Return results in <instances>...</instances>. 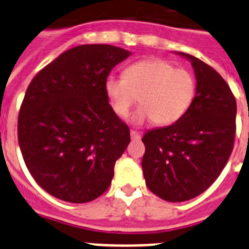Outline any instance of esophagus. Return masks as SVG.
Wrapping results in <instances>:
<instances>
[{
	"instance_id": "esophagus-1",
	"label": "esophagus",
	"mask_w": 249,
	"mask_h": 249,
	"mask_svg": "<svg viewBox=\"0 0 249 249\" xmlns=\"http://www.w3.org/2000/svg\"><path fill=\"white\" fill-rule=\"evenodd\" d=\"M131 138L132 140H141V133L138 131H136V129H131Z\"/></svg>"
}]
</instances>
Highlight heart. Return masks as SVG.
Returning <instances> with one entry per match:
<instances>
[{
  "instance_id": "1",
  "label": "heart",
  "mask_w": 249,
  "mask_h": 249,
  "mask_svg": "<svg viewBox=\"0 0 249 249\" xmlns=\"http://www.w3.org/2000/svg\"><path fill=\"white\" fill-rule=\"evenodd\" d=\"M195 92V77L190 71L175 68L160 58L136 62L124 71V77L109 76L106 80V93L120 117H126L140 97L142 107L133 121L152 120L158 126L181 120L190 108Z\"/></svg>"
}]
</instances>
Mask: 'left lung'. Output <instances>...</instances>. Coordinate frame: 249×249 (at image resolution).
Returning a JSON list of instances; mask_svg holds the SVG:
<instances>
[{"label": "left lung", "mask_w": 249, "mask_h": 249, "mask_svg": "<svg viewBox=\"0 0 249 249\" xmlns=\"http://www.w3.org/2000/svg\"><path fill=\"white\" fill-rule=\"evenodd\" d=\"M192 62L197 91L183 117L147 131L142 169L152 193L168 202L192 199L218 178L234 146L237 103L230 86L199 58Z\"/></svg>", "instance_id": "1"}]
</instances>
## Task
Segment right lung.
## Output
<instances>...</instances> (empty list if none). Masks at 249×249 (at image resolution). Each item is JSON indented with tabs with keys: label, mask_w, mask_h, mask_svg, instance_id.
I'll return each mask as SVG.
<instances>
[{
	"label": "right lung",
	"mask_w": 249,
	"mask_h": 249,
	"mask_svg": "<svg viewBox=\"0 0 249 249\" xmlns=\"http://www.w3.org/2000/svg\"><path fill=\"white\" fill-rule=\"evenodd\" d=\"M128 56L111 45L77 46L31 81L18 113V144L36 183L56 198L86 203L111 184L131 136L108 103L106 80Z\"/></svg>",
	"instance_id": "1"
}]
</instances>
